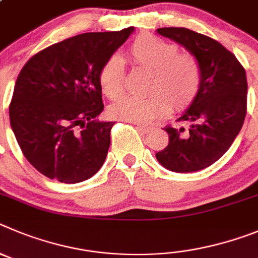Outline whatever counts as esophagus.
I'll use <instances>...</instances> for the list:
<instances>
[{
  "label": "esophagus",
  "instance_id": "obj_1",
  "mask_svg": "<svg viewBox=\"0 0 258 258\" xmlns=\"http://www.w3.org/2000/svg\"><path fill=\"white\" fill-rule=\"evenodd\" d=\"M136 128L139 130V131L144 132V134H148V132L152 131V127H148V126H141V124H138L136 126Z\"/></svg>",
  "mask_w": 258,
  "mask_h": 258
}]
</instances>
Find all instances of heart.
I'll return each mask as SVG.
<instances>
[{
	"label": "heart",
	"instance_id": "heart-1",
	"mask_svg": "<svg viewBox=\"0 0 258 258\" xmlns=\"http://www.w3.org/2000/svg\"><path fill=\"white\" fill-rule=\"evenodd\" d=\"M132 61L149 69L146 97L124 96L109 108L113 118L145 124L168 113L186 108L198 95L202 68L192 55L178 54V47L152 34H141L128 48ZM124 69L119 56H110L99 72L101 91L110 99L123 92Z\"/></svg>",
	"mask_w": 258,
	"mask_h": 258
}]
</instances>
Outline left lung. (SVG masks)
<instances>
[{
    "label": "left lung",
    "mask_w": 258,
    "mask_h": 258,
    "mask_svg": "<svg viewBox=\"0 0 258 258\" xmlns=\"http://www.w3.org/2000/svg\"><path fill=\"white\" fill-rule=\"evenodd\" d=\"M161 36L186 48L202 68L198 95L177 120L166 127L168 145L155 154L164 168L196 172L227 152L247 113V77L242 64L220 42L186 28H159Z\"/></svg>",
    "instance_id": "obj_1"
}]
</instances>
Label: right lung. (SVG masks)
I'll list each match as a JSON object with an SVG mask.
<instances>
[{
	"mask_svg": "<svg viewBox=\"0 0 258 258\" xmlns=\"http://www.w3.org/2000/svg\"><path fill=\"white\" fill-rule=\"evenodd\" d=\"M134 27L82 33L32 56L14 87L9 114L23 154L48 178L76 184L101 168L114 122L104 110L99 72Z\"/></svg>",
	"mask_w": 258,
	"mask_h": 258,
	"instance_id": "add662e5",
	"label": "right lung"
}]
</instances>
